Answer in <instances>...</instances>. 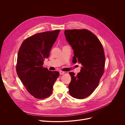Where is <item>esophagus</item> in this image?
Segmentation results:
<instances>
[{"label": "esophagus", "mask_w": 125, "mask_h": 125, "mask_svg": "<svg viewBox=\"0 0 125 125\" xmlns=\"http://www.w3.org/2000/svg\"><path fill=\"white\" fill-rule=\"evenodd\" d=\"M59 73H60V75H63V74L65 73V72H63V71H60V72H59Z\"/></svg>", "instance_id": "1"}]
</instances>
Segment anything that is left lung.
<instances>
[{"label":"left lung","instance_id":"8db88e82","mask_svg":"<svg viewBox=\"0 0 125 125\" xmlns=\"http://www.w3.org/2000/svg\"><path fill=\"white\" fill-rule=\"evenodd\" d=\"M66 39L74 50L72 62L82 65L77 76L70 72L69 94L77 99L90 96L98 86L103 74L105 54L103 46L92 32L85 29L64 31Z\"/></svg>","mask_w":125,"mask_h":125}]
</instances>
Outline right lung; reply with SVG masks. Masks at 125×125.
<instances>
[{
  "instance_id": "1",
  "label": "right lung",
  "mask_w": 125,
  "mask_h": 125,
  "mask_svg": "<svg viewBox=\"0 0 125 125\" xmlns=\"http://www.w3.org/2000/svg\"><path fill=\"white\" fill-rule=\"evenodd\" d=\"M60 30L35 34L26 39L18 51L16 65L18 76L28 92L38 99L49 96L59 76L57 71L43 68V61L56 41Z\"/></svg>"
}]
</instances>
